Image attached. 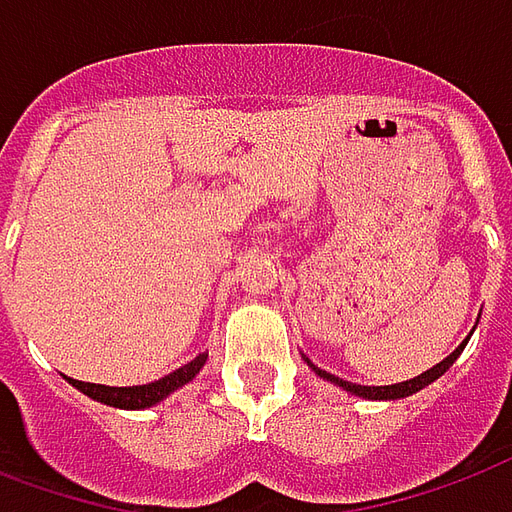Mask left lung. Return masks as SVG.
<instances>
[{"label": "left lung", "instance_id": "8db88e82", "mask_svg": "<svg viewBox=\"0 0 512 512\" xmlns=\"http://www.w3.org/2000/svg\"><path fill=\"white\" fill-rule=\"evenodd\" d=\"M466 341L455 349L450 357H445L442 363L434 365L431 371H425V374L414 376V379H409V382H398V384H387V387H365V384H354V382H343V379H338V376L327 374V371H322V368H316L313 363H308L316 371V374L322 376V379H327V382H335L338 387H343V390H349V393L354 395H363V398H371V401H395V398H406V395L417 393V390H423L425 384H431L434 379H439V376L445 374L447 368L458 360V354L464 352Z\"/></svg>", "mask_w": 512, "mask_h": 512}]
</instances>
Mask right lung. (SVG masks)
Listing matches in <instances>:
<instances>
[{"instance_id":"add662e5","label":"right lung","mask_w":512,"mask_h":512,"mask_svg":"<svg viewBox=\"0 0 512 512\" xmlns=\"http://www.w3.org/2000/svg\"><path fill=\"white\" fill-rule=\"evenodd\" d=\"M207 363V354H199L196 360H190L188 365L177 368L174 374L163 376L158 382L152 384H138V387H106V384H92V382H78V379H67V382L78 387L81 393L95 398L100 404L117 406V409H147V406L158 404L166 395L174 393L177 387L188 384L193 376L199 374L201 365Z\"/></svg>"}]
</instances>
